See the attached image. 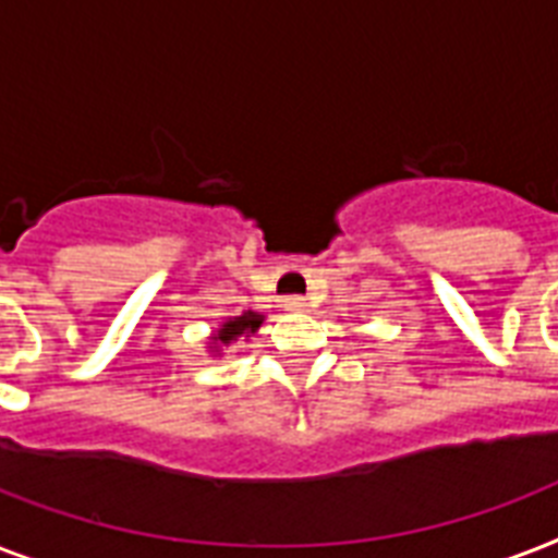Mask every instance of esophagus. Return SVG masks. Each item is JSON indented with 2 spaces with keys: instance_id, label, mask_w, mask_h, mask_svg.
<instances>
[{
  "instance_id": "34e87169",
  "label": "esophagus",
  "mask_w": 558,
  "mask_h": 558,
  "mask_svg": "<svg viewBox=\"0 0 558 558\" xmlns=\"http://www.w3.org/2000/svg\"><path fill=\"white\" fill-rule=\"evenodd\" d=\"M304 306H306V298H301V295L283 298V310H289V313H301Z\"/></svg>"
}]
</instances>
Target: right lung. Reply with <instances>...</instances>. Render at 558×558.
<instances>
[{
	"mask_svg": "<svg viewBox=\"0 0 558 558\" xmlns=\"http://www.w3.org/2000/svg\"><path fill=\"white\" fill-rule=\"evenodd\" d=\"M260 324H263V315L252 313V310L243 315H236V318H228V322L222 324L214 336H210L214 353H219V350L228 348V344H234L236 339H248L252 332L260 330Z\"/></svg>",
	"mask_w": 558,
	"mask_h": 558,
	"instance_id": "1",
	"label": "right lung"
}]
</instances>
